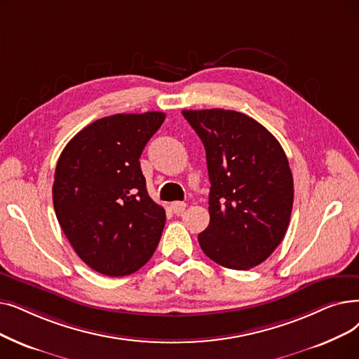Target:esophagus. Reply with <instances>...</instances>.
Returning a JSON list of instances; mask_svg holds the SVG:
<instances>
[{"mask_svg":"<svg viewBox=\"0 0 359 359\" xmlns=\"http://www.w3.org/2000/svg\"><path fill=\"white\" fill-rule=\"evenodd\" d=\"M186 208V204L184 202H180V201H176V202H171V210H173V212L176 214H180L183 212Z\"/></svg>","mask_w":359,"mask_h":359,"instance_id":"obj_1","label":"esophagus"}]
</instances>
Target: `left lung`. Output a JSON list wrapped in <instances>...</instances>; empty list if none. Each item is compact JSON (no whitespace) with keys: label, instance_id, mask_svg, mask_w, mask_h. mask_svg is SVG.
Instances as JSON below:
<instances>
[{"label":"left lung","instance_id":"obj_1","mask_svg":"<svg viewBox=\"0 0 359 359\" xmlns=\"http://www.w3.org/2000/svg\"><path fill=\"white\" fill-rule=\"evenodd\" d=\"M182 114L204 144L211 183L201 249L226 269H252L273 254L289 226L293 177L286 154L246 114L223 108Z\"/></svg>","mask_w":359,"mask_h":359}]
</instances>
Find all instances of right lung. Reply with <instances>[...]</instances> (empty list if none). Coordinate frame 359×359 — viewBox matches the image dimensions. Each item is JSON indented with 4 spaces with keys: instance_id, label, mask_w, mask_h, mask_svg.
I'll return each instance as SVG.
<instances>
[{
    "instance_id": "1",
    "label": "right lung",
    "mask_w": 359,
    "mask_h": 359,
    "mask_svg": "<svg viewBox=\"0 0 359 359\" xmlns=\"http://www.w3.org/2000/svg\"><path fill=\"white\" fill-rule=\"evenodd\" d=\"M164 118L160 111L100 118L60 155L57 220L76 254L101 274H132L158 246L165 211L148 195L139 157Z\"/></svg>"
}]
</instances>
